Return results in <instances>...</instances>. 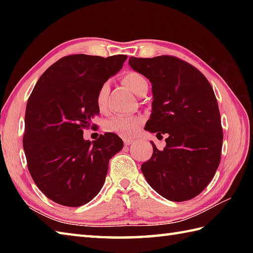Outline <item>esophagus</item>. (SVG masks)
I'll return each mask as SVG.
<instances>
[{
    "label": "esophagus",
    "instance_id": "34e87169",
    "mask_svg": "<svg viewBox=\"0 0 253 253\" xmlns=\"http://www.w3.org/2000/svg\"><path fill=\"white\" fill-rule=\"evenodd\" d=\"M124 143H125V146H130L131 143H133V139H129V138L124 139Z\"/></svg>",
    "mask_w": 253,
    "mask_h": 253
}]
</instances>
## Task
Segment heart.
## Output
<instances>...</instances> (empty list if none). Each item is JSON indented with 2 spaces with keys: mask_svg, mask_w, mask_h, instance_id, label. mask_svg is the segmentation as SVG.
<instances>
[{
  "mask_svg": "<svg viewBox=\"0 0 253 253\" xmlns=\"http://www.w3.org/2000/svg\"><path fill=\"white\" fill-rule=\"evenodd\" d=\"M123 83L127 85L133 93L138 96H141L149 89L148 80L142 76L141 74L137 72H128L123 77ZM110 84L109 83L102 84L95 95V103L100 112L106 111V101L109 95ZM142 125V118L140 116L131 115V116H114L107 120L104 129L109 132L116 133L122 137H131L140 129Z\"/></svg>",
  "mask_w": 253,
  "mask_h": 253,
  "instance_id": "heart-1",
  "label": "heart"
}]
</instances>
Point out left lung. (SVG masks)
I'll return each mask as SVG.
<instances>
[{"label": "left lung", "instance_id": "1", "mask_svg": "<svg viewBox=\"0 0 253 253\" xmlns=\"http://www.w3.org/2000/svg\"><path fill=\"white\" fill-rule=\"evenodd\" d=\"M128 63L152 84V114L144 129L169 135L163 150L151 142L153 154L141 165L142 174L168 200H190L210 184L221 162L223 129L212 85L176 56H130Z\"/></svg>", "mask_w": 253, "mask_h": 253}]
</instances>
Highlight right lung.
I'll return each instance as SVG.
<instances>
[{
    "label": "right lung",
    "mask_w": 253,
    "mask_h": 253,
    "mask_svg": "<svg viewBox=\"0 0 253 253\" xmlns=\"http://www.w3.org/2000/svg\"><path fill=\"white\" fill-rule=\"evenodd\" d=\"M126 55L73 54L41 75L26 106L23 137L27 166L37 187L61 206L80 207L98 195L112 157L124 143L113 132L84 140L99 114L95 95Z\"/></svg>",
    "instance_id": "right-lung-1"
}]
</instances>
